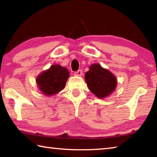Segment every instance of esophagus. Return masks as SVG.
<instances>
[{"instance_id": "esophagus-1", "label": "esophagus", "mask_w": 157, "mask_h": 157, "mask_svg": "<svg viewBox=\"0 0 157 157\" xmlns=\"http://www.w3.org/2000/svg\"><path fill=\"white\" fill-rule=\"evenodd\" d=\"M74 75H75V76H78V77L82 76V71L79 70L78 71H76V72H75V73H74Z\"/></svg>"}]
</instances>
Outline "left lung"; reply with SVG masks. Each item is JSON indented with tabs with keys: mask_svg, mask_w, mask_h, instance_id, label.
<instances>
[{
	"mask_svg": "<svg viewBox=\"0 0 157 157\" xmlns=\"http://www.w3.org/2000/svg\"><path fill=\"white\" fill-rule=\"evenodd\" d=\"M85 81L90 91L100 99L109 96L117 86L116 77L99 63L89 66L85 73Z\"/></svg>",
	"mask_w": 157,
	"mask_h": 157,
	"instance_id": "obj_1",
	"label": "left lung"
}]
</instances>
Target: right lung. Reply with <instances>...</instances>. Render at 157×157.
Listing matches in <instances>:
<instances>
[{
  "label": "right lung",
  "instance_id": "obj_1",
  "mask_svg": "<svg viewBox=\"0 0 157 157\" xmlns=\"http://www.w3.org/2000/svg\"><path fill=\"white\" fill-rule=\"evenodd\" d=\"M69 75V71L66 67L54 64L39 74L36 82L42 94L51 96L64 89Z\"/></svg>",
  "mask_w": 157,
  "mask_h": 157
}]
</instances>
